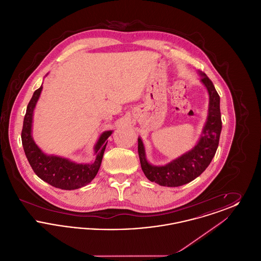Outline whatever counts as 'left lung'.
<instances>
[{"label":"left lung","mask_w":261,"mask_h":261,"mask_svg":"<svg viewBox=\"0 0 261 261\" xmlns=\"http://www.w3.org/2000/svg\"><path fill=\"white\" fill-rule=\"evenodd\" d=\"M200 74L202 75L201 82L210 94V109L206 123L197 146L164 166H153L147 162L143 142L138 138V153L142 170L149 181L161 186H182L193 181L206 169L218 148L222 129L220 97L211 79L204 73Z\"/></svg>","instance_id":"left-lung-1"}]
</instances>
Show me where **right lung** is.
<instances>
[{"mask_svg":"<svg viewBox=\"0 0 261 261\" xmlns=\"http://www.w3.org/2000/svg\"><path fill=\"white\" fill-rule=\"evenodd\" d=\"M41 91L42 86L34 92L27 106L21 131L22 146L28 162L38 177L53 187L62 190H75L86 186L99 171L108 138L112 135V132L107 131L100 135L95 146L96 160L91 164H77L62 158L45 154L38 148L31 137L33 111Z\"/></svg>","mask_w":261,"mask_h":261,"instance_id":"obj_1","label":"right lung"}]
</instances>
